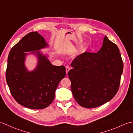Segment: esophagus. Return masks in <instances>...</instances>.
<instances>
[{
	"instance_id": "obj_1",
	"label": "esophagus",
	"mask_w": 133,
	"mask_h": 133,
	"mask_svg": "<svg viewBox=\"0 0 133 133\" xmlns=\"http://www.w3.org/2000/svg\"><path fill=\"white\" fill-rule=\"evenodd\" d=\"M65 69H66V74H67L69 70H70V67H69V66L66 65V66H65Z\"/></svg>"
}]
</instances>
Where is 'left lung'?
Listing matches in <instances>:
<instances>
[{
	"label": "left lung",
	"mask_w": 133,
	"mask_h": 133,
	"mask_svg": "<svg viewBox=\"0 0 133 133\" xmlns=\"http://www.w3.org/2000/svg\"><path fill=\"white\" fill-rule=\"evenodd\" d=\"M68 75L76 101L87 108L99 107L118 92L123 63L117 45L105 36L97 53L86 51L76 57Z\"/></svg>",
	"instance_id": "8db88e82"
}]
</instances>
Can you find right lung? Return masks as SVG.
<instances>
[{"label": "right lung", "instance_id": "obj_1", "mask_svg": "<svg viewBox=\"0 0 133 133\" xmlns=\"http://www.w3.org/2000/svg\"><path fill=\"white\" fill-rule=\"evenodd\" d=\"M45 46L44 37L37 31L31 32L14 46L8 56L6 78L10 92L19 104L30 109L48 107L55 98L59 82L66 75L64 65H53L41 56L36 70H26L25 51L38 50Z\"/></svg>", "mask_w": 133, "mask_h": 133}]
</instances>
